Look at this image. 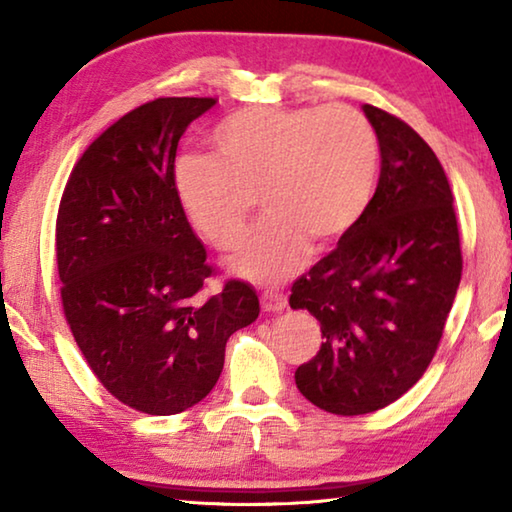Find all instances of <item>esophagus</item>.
Wrapping results in <instances>:
<instances>
[{"mask_svg": "<svg viewBox=\"0 0 512 512\" xmlns=\"http://www.w3.org/2000/svg\"><path fill=\"white\" fill-rule=\"evenodd\" d=\"M262 309L268 311V314H277V311H284L287 309V298L282 296V293H264L262 296Z\"/></svg>", "mask_w": 512, "mask_h": 512, "instance_id": "34e87169", "label": "esophagus"}]
</instances>
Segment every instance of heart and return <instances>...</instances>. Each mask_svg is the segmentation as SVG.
I'll list each match as a JSON object with an SVG mask.
<instances>
[{
  "mask_svg": "<svg viewBox=\"0 0 512 512\" xmlns=\"http://www.w3.org/2000/svg\"><path fill=\"white\" fill-rule=\"evenodd\" d=\"M214 144L219 155L178 158L173 185L198 235L219 250L239 244L259 194L268 216L232 257L250 282L287 280L309 244H339L375 189L377 137L348 106L246 108L221 121Z\"/></svg>",
  "mask_w": 512,
  "mask_h": 512,
  "instance_id": "obj_1",
  "label": "heart"
}]
</instances>
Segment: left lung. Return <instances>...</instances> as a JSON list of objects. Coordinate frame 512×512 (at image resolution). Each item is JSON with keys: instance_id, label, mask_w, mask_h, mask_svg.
Segmentation results:
<instances>
[{"instance_id": "8db88e82", "label": "left lung", "mask_w": 512, "mask_h": 512, "mask_svg": "<svg viewBox=\"0 0 512 512\" xmlns=\"http://www.w3.org/2000/svg\"><path fill=\"white\" fill-rule=\"evenodd\" d=\"M363 112L381 153L375 196L289 298L323 332L316 357L296 370L298 391L336 415L384 409L424 375L463 273L443 164L400 117L368 103Z\"/></svg>"}]
</instances>
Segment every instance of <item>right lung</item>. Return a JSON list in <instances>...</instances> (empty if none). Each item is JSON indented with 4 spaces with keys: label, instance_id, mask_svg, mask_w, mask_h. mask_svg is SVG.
<instances>
[{
    "label": "right lung",
    "instance_id": "1",
    "mask_svg": "<svg viewBox=\"0 0 512 512\" xmlns=\"http://www.w3.org/2000/svg\"><path fill=\"white\" fill-rule=\"evenodd\" d=\"M210 97H160L106 128L74 164L56 219L60 300L90 370L149 415L212 391L225 343L259 316L255 289L214 275L173 185L178 142Z\"/></svg>",
    "mask_w": 512,
    "mask_h": 512
}]
</instances>
